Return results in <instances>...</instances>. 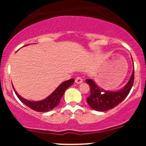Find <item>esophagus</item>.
<instances>
[{"instance_id":"obj_1","label":"esophagus","mask_w":146,"mask_h":146,"mask_svg":"<svg viewBox=\"0 0 146 146\" xmlns=\"http://www.w3.org/2000/svg\"><path fill=\"white\" fill-rule=\"evenodd\" d=\"M82 81H83V80H82V78H81V77H77V78H75V83H77V84L82 83Z\"/></svg>"}]
</instances>
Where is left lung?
Here are the masks:
<instances>
[{"mask_svg": "<svg viewBox=\"0 0 146 146\" xmlns=\"http://www.w3.org/2000/svg\"><path fill=\"white\" fill-rule=\"evenodd\" d=\"M134 70L130 80L123 89L116 92L102 90L93 80L86 79V82L90 86V95L86 98L87 102L93 109L98 111H106L119 104L128 96L134 83Z\"/></svg>", "mask_w": 146, "mask_h": 146, "instance_id": "1", "label": "left lung"}]
</instances>
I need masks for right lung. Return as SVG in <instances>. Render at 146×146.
<instances>
[{
  "mask_svg": "<svg viewBox=\"0 0 146 146\" xmlns=\"http://www.w3.org/2000/svg\"><path fill=\"white\" fill-rule=\"evenodd\" d=\"M74 79H71V80L64 82L47 98L39 102H32L25 100V99L23 98L18 94V93L15 90L14 87H13V88H14L15 93L17 95L18 99L27 106H28L33 110H36L37 112L44 113V112H48L49 110L53 109L55 107H56L59 104L60 100H61L62 97L63 96L65 90L74 83Z\"/></svg>",
  "mask_w": 146,
  "mask_h": 146,
  "instance_id": "obj_1",
  "label": "right lung"
}]
</instances>
